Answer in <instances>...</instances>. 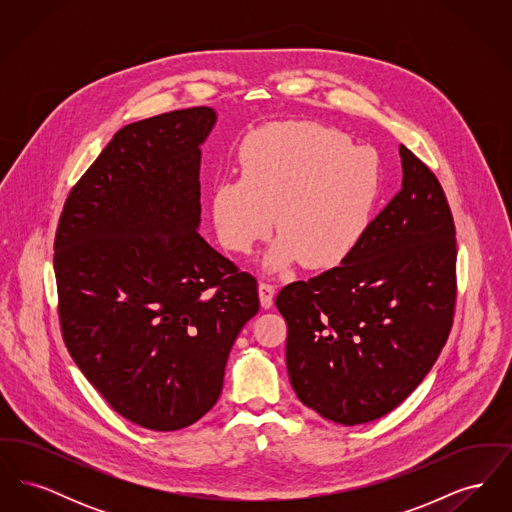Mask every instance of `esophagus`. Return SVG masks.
<instances>
[{
	"label": "esophagus",
	"mask_w": 512,
	"mask_h": 512,
	"mask_svg": "<svg viewBox=\"0 0 512 512\" xmlns=\"http://www.w3.org/2000/svg\"><path fill=\"white\" fill-rule=\"evenodd\" d=\"M274 293H276V288L272 284H267V282L259 284V299H261V307L263 309H270L272 307Z\"/></svg>",
	"instance_id": "obj_1"
}]
</instances>
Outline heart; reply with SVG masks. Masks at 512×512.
Here are the masks:
<instances>
[{
  "instance_id": "obj_1",
  "label": "heart",
  "mask_w": 512,
  "mask_h": 512,
  "mask_svg": "<svg viewBox=\"0 0 512 512\" xmlns=\"http://www.w3.org/2000/svg\"><path fill=\"white\" fill-rule=\"evenodd\" d=\"M242 178L217 184L211 217L222 247L249 255L276 217L280 238L268 249L272 272L295 263L340 267L365 238L382 186L378 155L318 122L267 124L238 151Z\"/></svg>"
}]
</instances>
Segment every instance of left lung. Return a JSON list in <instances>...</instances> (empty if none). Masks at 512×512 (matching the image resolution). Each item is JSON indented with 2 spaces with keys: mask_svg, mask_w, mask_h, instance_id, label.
<instances>
[{
  "mask_svg": "<svg viewBox=\"0 0 512 512\" xmlns=\"http://www.w3.org/2000/svg\"><path fill=\"white\" fill-rule=\"evenodd\" d=\"M403 184L355 253L276 297L288 322L286 365L299 401L343 426L393 411L447 341L457 240L438 178L399 146Z\"/></svg>",
  "mask_w": 512,
  "mask_h": 512,
  "instance_id": "obj_1",
  "label": "left lung"
}]
</instances>
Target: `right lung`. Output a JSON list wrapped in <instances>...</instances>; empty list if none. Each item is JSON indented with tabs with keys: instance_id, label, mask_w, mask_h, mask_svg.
I'll return each mask as SVG.
<instances>
[{
	"instance_id": "obj_1",
	"label": "right lung",
	"mask_w": 512,
	"mask_h": 512,
	"mask_svg": "<svg viewBox=\"0 0 512 512\" xmlns=\"http://www.w3.org/2000/svg\"><path fill=\"white\" fill-rule=\"evenodd\" d=\"M192 107L121 128L65 201L55 234L63 340L130 422L174 432L219 401L230 349L259 311L257 280L207 244Z\"/></svg>"
}]
</instances>
